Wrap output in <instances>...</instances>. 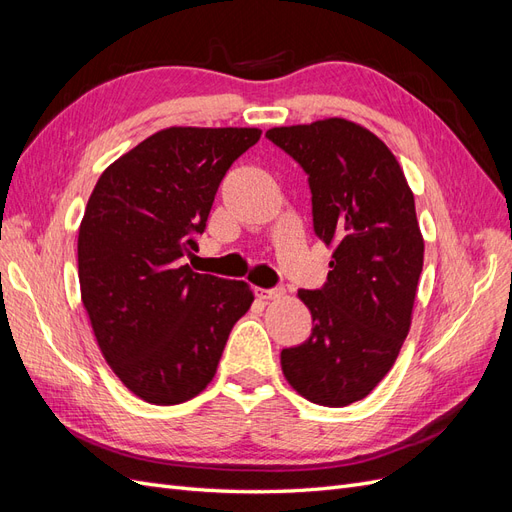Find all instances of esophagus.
I'll use <instances>...</instances> for the list:
<instances>
[{
	"instance_id": "esophagus-1",
	"label": "esophagus",
	"mask_w": 512,
	"mask_h": 512,
	"mask_svg": "<svg viewBox=\"0 0 512 512\" xmlns=\"http://www.w3.org/2000/svg\"><path fill=\"white\" fill-rule=\"evenodd\" d=\"M254 294L262 301H273V299H280L284 290L282 288H254Z\"/></svg>"
}]
</instances>
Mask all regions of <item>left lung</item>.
I'll return each instance as SVG.
<instances>
[{
  "label": "left lung",
  "instance_id": "obj_1",
  "mask_svg": "<svg viewBox=\"0 0 512 512\" xmlns=\"http://www.w3.org/2000/svg\"><path fill=\"white\" fill-rule=\"evenodd\" d=\"M267 138L307 173L314 232L333 245L327 284L299 290L314 329L282 350L290 386L318 406L367 397L410 331L425 243L397 158L359 123L331 117L271 128Z\"/></svg>",
  "mask_w": 512,
  "mask_h": 512
}]
</instances>
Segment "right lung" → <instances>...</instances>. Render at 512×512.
I'll use <instances>...</instances> for the list:
<instances>
[{"label": "right lung", "instance_id": "obj_1", "mask_svg": "<svg viewBox=\"0 0 512 512\" xmlns=\"http://www.w3.org/2000/svg\"><path fill=\"white\" fill-rule=\"evenodd\" d=\"M258 128H166L100 175L79 228L81 299L115 376L149 404H183L213 380L250 309L245 282L196 273L215 192Z\"/></svg>", "mask_w": 512, "mask_h": 512}]
</instances>
